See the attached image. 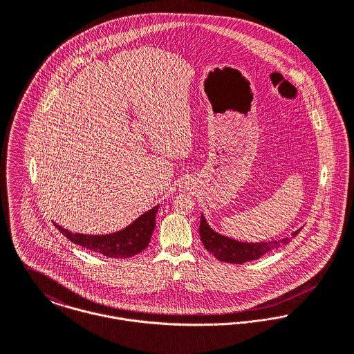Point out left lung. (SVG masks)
<instances>
[{
    "label": "left lung",
    "mask_w": 354,
    "mask_h": 354,
    "mask_svg": "<svg viewBox=\"0 0 354 354\" xmlns=\"http://www.w3.org/2000/svg\"><path fill=\"white\" fill-rule=\"evenodd\" d=\"M301 229L292 233V237H296ZM201 239L204 248L212 253L218 260L234 264H243L250 260H256L264 253L270 252L275 248H279L290 241L292 237H285L278 241H266V243H243L226 236H222L212 230L207 223L204 215L201 216V227H199Z\"/></svg>",
    "instance_id": "obj_1"
}]
</instances>
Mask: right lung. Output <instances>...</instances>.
I'll list each match as a JSON object with an SVG mask.
<instances>
[{"instance_id":"obj_1","label":"right lung","mask_w":354,"mask_h":354,"mask_svg":"<svg viewBox=\"0 0 354 354\" xmlns=\"http://www.w3.org/2000/svg\"><path fill=\"white\" fill-rule=\"evenodd\" d=\"M159 205L152 207L147 212L140 215L125 229L102 236L72 233L62 226L54 223V226L72 243L87 248L94 252L102 253L107 257L125 259L132 257L146 250L150 244L152 232L155 229V216Z\"/></svg>"}]
</instances>
